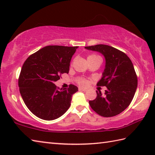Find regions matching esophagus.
<instances>
[{"instance_id":"1","label":"esophagus","mask_w":155,"mask_h":155,"mask_svg":"<svg viewBox=\"0 0 155 155\" xmlns=\"http://www.w3.org/2000/svg\"><path fill=\"white\" fill-rule=\"evenodd\" d=\"M78 91H86L87 89H85V88H83V87H79L78 88Z\"/></svg>"}]
</instances>
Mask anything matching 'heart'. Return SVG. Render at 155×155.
I'll return each mask as SVG.
<instances>
[{
  "label": "heart",
  "mask_w": 155,
  "mask_h": 155,
  "mask_svg": "<svg viewBox=\"0 0 155 155\" xmlns=\"http://www.w3.org/2000/svg\"><path fill=\"white\" fill-rule=\"evenodd\" d=\"M87 59H88V61H89V60L90 61V60L101 59V58H100L99 56L95 55V54H90V55L88 56ZM77 83L78 84H79V85L85 86L87 84L88 81L87 79H85V78L83 77H78L77 79Z\"/></svg>",
  "instance_id": "obj_1"
}]
</instances>
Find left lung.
I'll return each instance as SVG.
<instances>
[{
    "label": "left lung",
    "mask_w": 155,
    "mask_h": 155,
    "mask_svg": "<svg viewBox=\"0 0 155 155\" xmlns=\"http://www.w3.org/2000/svg\"><path fill=\"white\" fill-rule=\"evenodd\" d=\"M99 51L105 58L103 77L97 85L106 87L105 95L97 91V97L89 101L91 107L99 116H117L128 107L138 85L137 75L133 64L125 53L110 45L98 44L85 47Z\"/></svg>",
    "instance_id": "8db88e82"
}]
</instances>
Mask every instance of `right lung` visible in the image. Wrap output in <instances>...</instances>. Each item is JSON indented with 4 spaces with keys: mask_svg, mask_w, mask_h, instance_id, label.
<instances>
[{
    "mask_svg": "<svg viewBox=\"0 0 155 155\" xmlns=\"http://www.w3.org/2000/svg\"><path fill=\"white\" fill-rule=\"evenodd\" d=\"M78 46L48 45L30 55L18 81L19 91L27 108L45 120L57 119L71 106L77 87L70 84L60 89L54 83L64 73H68L70 62Z\"/></svg>",
    "mask_w": 155,
    "mask_h": 155,
    "instance_id": "obj_1",
    "label": "right lung"
}]
</instances>
